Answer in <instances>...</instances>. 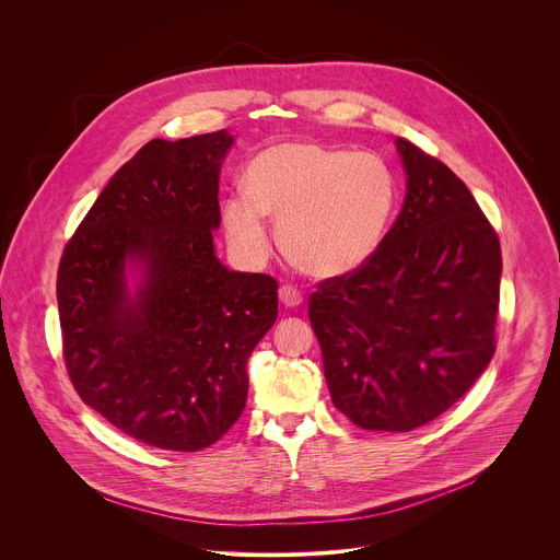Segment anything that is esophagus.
<instances>
[{"mask_svg":"<svg viewBox=\"0 0 560 560\" xmlns=\"http://www.w3.org/2000/svg\"><path fill=\"white\" fill-rule=\"evenodd\" d=\"M278 298H280V302H282L287 308H295V306H300V304L304 302L302 291L295 289V287H291V284H284V287L278 291Z\"/></svg>","mask_w":560,"mask_h":560,"instance_id":"34e87169","label":"esophagus"}]
</instances>
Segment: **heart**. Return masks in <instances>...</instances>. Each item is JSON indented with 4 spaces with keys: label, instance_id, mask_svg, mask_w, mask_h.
Masks as SVG:
<instances>
[{
    "label": "heart",
    "instance_id": "b5f03b06",
    "mask_svg": "<svg viewBox=\"0 0 560 560\" xmlns=\"http://www.w3.org/2000/svg\"><path fill=\"white\" fill-rule=\"evenodd\" d=\"M245 189L222 205L224 231L241 260L258 265L269 256L265 218H271L284 254L315 278H340L366 265L399 198L397 176L380 155L320 142L258 153L247 165Z\"/></svg>",
    "mask_w": 560,
    "mask_h": 560
}]
</instances>
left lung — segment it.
<instances>
[{"label":"left lung","instance_id":"left-lung-1","mask_svg":"<svg viewBox=\"0 0 560 560\" xmlns=\"http://www.w3.org/2000/svg\"><path fill=\"white\" fill-rule=\"evenodd\" d=\"M407 194L360 269L311 295L331 402L366 431L422 427L462 399L495 351L500 241L466 183L397 138Z\"/></svg>","mask_w":560,"mask_h":560}]
</instances>
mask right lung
<instances>
[{"mask_svg":"<svg viewBox=\"0 0 560 560\" xmlns=\"http://www.w3.org/2000/svg\"><path fill=\"white\" fill-rule=\"evenodd\" d=\"M222 129L151 140L98 194L58 269L65 362L81 400L129 438L194 453L247 400V360L278 315V282L215 256ZM141 271L131 292L126 267Z\"/></svg>","mask_w":560,"mask_h":560,"instance_id":"obj_1","label":"right lung"}]
</instances>
